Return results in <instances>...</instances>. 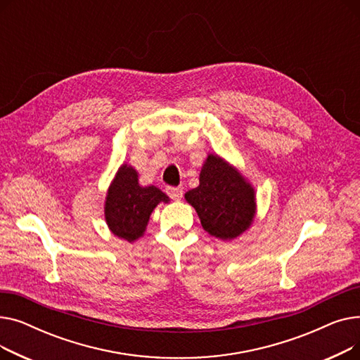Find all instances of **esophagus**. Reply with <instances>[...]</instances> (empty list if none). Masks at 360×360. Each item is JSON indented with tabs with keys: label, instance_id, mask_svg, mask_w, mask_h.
<instances>
[{
	"label": "esophagus",
	"instance_id": "1",
	"mask_svg": "<svg viewBox=\"0 0 360 360\" xmlns=\"http://www.w3.org/2000/svg\"><path fill=\"white\" fill-rule=\"evenodd\" d=\"M166 193H167V195H169L170 198H172V200H181V198H182V194H184L181 186H167V188H166Z\"/></svg>",
	"mask_w": 360,
	"mask_h": 360
}]
</instances>
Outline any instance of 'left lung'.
I'll return each mask as SVG.
<instances>
[{"label":"left lung","mask_w":360,"mask_h":360,"mask_svg":"<svg viewBox=\"0 0 360 360\" xmlns=\"http://www.w3.org/2000/svg\"><path fill=\"white\" fill-rule=\"evenodd\" d=\"M198 213L205 232L219 239H233L250 228L255 213L254 190L236 169L219 156L207 158L200 185L185 194Z\"/></svg>","instance_id":"obj_1"}]
</instances>
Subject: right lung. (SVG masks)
Listing matches in <instances>:
<instances>
[{"mask_svg": "<svg viewBox=\"0 0 360 360\" xmlns=\"http://www.w3.org/2000/svg\"><path fill=\"white\" fill-rule=\"evenodd\" d=\"M169 197L156 186H140L139 175L131 166L122 165L113 179L105 204V219L113 235L128 242L140 238L148 217L159 202Z\"/></svg>", "mask_w": 360, "mask_h": 360, "instance_id": "obj_1", "label": "right lung"}]
</instances>
